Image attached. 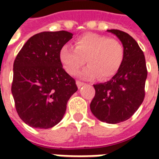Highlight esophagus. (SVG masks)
I'll use <instances>...</instances> for the list:
<instances>
[{
  "label": "esophagus",
  "instance_id": "obj_1",
  "mask_svg": "<svg viewBox=\"0 0 159 159\" xmlns=\"http://www.w3.org/2000/svg\"><path fill=\"white\" fill-rule=\"evenodd\" d=\"M84 84H85L84 83H82V82H80V81H76V86H77L78 89H80L81 87H83Z\"/></svg>",
  "mask_w": 159,
  "mask_h": 159
}]
</instances>
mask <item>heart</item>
<instances>
[{
    "label": "heart",
    "mask_w": 159,
    "mask_h": 159,
    "mask_svg": "<svg viewBox=\"0 0 159 159\" xmlns=\"http://www.w3.org/2000/svg\"><path fill=\"white\" fill-rule=\"evenodd\" d=\"M124 48L118 40L93 33L85 34L75 41V48L63 46L59 59L70 75H75L87 63L89 66L80 72L84 79L107 80L116 75L123 64Z\"/></svg>",
    "instance_id": "obj_1"
}]
</instances>
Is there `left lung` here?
Returning a JSON list of instances; mask_svg holds the SVG:
<instances>
[{
    "label": "left lung",
    "mask_w": 159,
    "mask_h": 159,
    "mask_svg": "<svg viewBox=\"0 0 159 159\" xmlns=\"http://www.w3.org/2000/svg\"><path fill=\"white\" fill-rule=\"evenodd\" d=\"M107 31L121 41L124 59L110 81L93 85L95 95L90 110L102 122L118 123L132 117L143 102L147 70L143 52L132 36L118 30Z\"/></svg>",
    "instance_id": "1"
}]
</instances>
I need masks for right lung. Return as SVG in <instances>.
<instances>
[{
    "label": "right lung",
    "instance_id": "1",
    "mask_svg": "<svg viewBox=\"0 0 159 159\" xmlns=\"http://www.w3.org/2000/svg\"><path fill=\"white\" fill-rule=\"evenodd\" d=\"M66 30L31 36L13 63L12 93L19 117L29 126L49 129L62 120L77 91L76 81L63 69L60 49L72 38Z\"/></svg>",
    "mask_w": 159,
    "mask_h": 159
}]
</instances>
